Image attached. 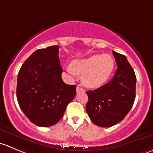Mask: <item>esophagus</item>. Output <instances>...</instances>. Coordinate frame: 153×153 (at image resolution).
<instances>
[{"label": "esophagus", "instance_id": "obj_1", "mask_svg": "<svg viewBox=\"0 0 153 153\" xmlns=\"http://www.w3.org/2000/svg\"><path fill=\"white\" fill-rule=\"evenodd\" d=\"M76 91L77 93H78V92H84V90L81 87V85H78L76 87Z\"/></svg>", "mask_w": 153, "mask_h": 153}]
</instances>
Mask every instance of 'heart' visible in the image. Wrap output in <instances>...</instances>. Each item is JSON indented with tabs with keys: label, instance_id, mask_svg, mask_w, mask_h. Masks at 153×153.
<instances>
[{
	"label": "heart",
	"instance_id": "obj_1",
	"mask_svg": "<svg viewBox=\"0 0 153 153\" xmlns=\"http://www.w3.org/2000/svg\"><path fill=\"white\" fill-rule=\"evenodd\" d=\"M114 69V60L110 54H93L88 57L72 61L66 71L75 76L82 75L86 87L96 88L103 85L111 77Z\"/></svg>",
	"mask_w": 153,
	"mask_h": 153
}]
</instances>
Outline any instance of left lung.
Returning a JSON list of instances; mask_svg holds the SVG:
<instances>
[{"label":"left lung","instance_id":"8db88e82","mask_svg":"<svg viewBox=\"0 0 153 153\" xmlns=\"http://www.w3.org/2000/svg\"><path fill=\"white\" fill-rule=\"evenodd\" d=\"M117 69L112 79L94 90H88L86 110L92 122L111 127L125 118L135 99L136 76L126 57L113 51Z\"/></svg>","mask_w":153,"mask_h":153}]
</instances>
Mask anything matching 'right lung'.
Listing matches in <instances>:
<instances>
[{
  "label": "right lung",
  "instance_id": "obj_1",
  "mask_svg": "<svg viewBox=\"0 0 153 153\" xmlns=\"http://www.w3.org/2000/svg\"><path fill=\"white\" fill-rule=\"evenodd\" d=\"M62 72L58 45L34 51L19 70L18 102L25 116L38 126L57 123L75 96L76 86L65 84Z\"/></svg>",
  "mask_w": 153,
  "mask_h": 153
}]
</instances>
